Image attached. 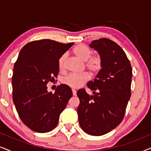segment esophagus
Segmentation results:
<instances>
[{"mask_svg":"<svg viewBox=\"0 0 151 151\" xmlns=\"http://www.w3.org/2000/svg\"><path fill=\"white\" fill-rule=\"evenodd\" d=\"M72 92H73V96H76L77 95V92H76V90L75 89H72Z\"/></svg>","mask_w":151,"mask_h":151,"instance_id":"34e87169","label":"esophagus"}]
</instances>
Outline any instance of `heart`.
Listing matches in <instances>:
<instances>
[{"label":"heart","mask_w":151,"mask_h":151,"mask_svg":"<svg viewBox=\"0 0 151 151\" xmlns=\"http://www.w3.org/2000/svg\"><path fill=\"white\" fill-rule=\"evenodd\" d=\"M73 53L80 60L84 62V67L91 72L96 73L102 67V58L100 55H93V51L84 45L80 44L73 49ZM67 54L64 53L58 60V67L60 71H64L66 67ZM89 74L86 72L73 74L70 73L64 77L62 80L63 84L71 88H79L88 81Z\"/></svg>","instance_id":"1"}]
</instances>
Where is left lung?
I'll return each instance as SVG.
<instances>
[{
    "mask_svg": "<svg viewBox=\"0 0 151 151\" xmlns=\"http://www.w3.org/2000/svg\"><path fill=\"white\" fill-rule=\"evenodd\" d=\"M102 58V67L87 86L93 91L89 96L84 88L77 92L79 123L88 135L106 134L122 122L131 96L132 67L120 46L110 39L95 40L89 45Z\"/></svg>",
    "mask_w": 151,
    "mask_h": 151,
    "instance_id": "obj_1",
    "label": "left lung"
}]
</instances>
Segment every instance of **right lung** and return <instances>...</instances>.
Returning <instances> with one entry per match:
<instances>
[{
	"label": "right lung",
	"instance_id": "right-lung-1",
	"mask_svg": "<svg viewBox=\"0 0 151 151\" xmlns=\"http://www.w3.org/2000/svg\"><path fill=\"white\" fill-rule=\"evenodd\" d=\"M73 45L42 39L28 42L20 51L12 76V98L20 118L32 131L47 133L55 129L73 96L65 84L58 86L54 93L47 87L55 82L59 58Z\"/></svg>",
	"mask_w": 151,
	"mask_h": 151
}]
</instances>
